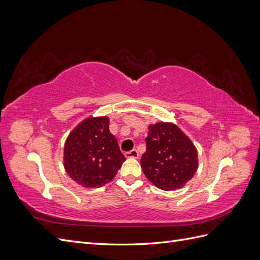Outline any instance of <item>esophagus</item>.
<instances>
[{
	"instance_id": "1",
	"label": "esophagus",
	"mask_w": 260,
	"mask_h": 260,
	"mask_svg": "<svg viewBox=\"0 0 260 260\" xmlns=\"http://www.w3.org/2000/svg\"><path fill=\"white\" fill-rule=\"evenodd\" d=\"M124 156L127 157V158H139L140 154H139V152L137 151V149H132V151L125 153Z\"/></svg>"
}]
</instances>
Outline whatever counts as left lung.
Masks as SVG:
<instances>
[{
  "label": "left lung",
  "mask_w": 260,
  "mask_h": 260,
  "mask_svg": "<svg viewBox=\"0 0 260 260\" xmlns=\"http://www.w3.org/2000/svg\"><path fill=\"white\" fill-rule=\"evenodd\" d=\"M145 141L141 167L148 181L160 190L181 188L198 171V149L177 124L161 121L148 125Z\"/></svg>",
  "instance_id": "obj_1"
}]
</instances>
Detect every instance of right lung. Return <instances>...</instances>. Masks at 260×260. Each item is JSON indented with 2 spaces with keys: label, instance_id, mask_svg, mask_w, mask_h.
Instances as JSON below:
<instances>
[{
  "label": "right lung",
  "instance_id": "right-lung-1",
  "mask_svg": "<svg viewBox=\"0 0 260 260\" xmlns=\"http://www.w3.org/2000/svg\"><path fill=\"white\" fill-rule=\"evenodd\" d=\"M125 160L109 118L89 117L69 133L64 147V167L78 184L100 187L112 181Z\"/></svg>",
  "mask_w": 260,
  "mask_h": 260
}]
</instances>
